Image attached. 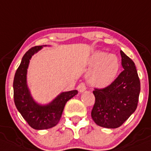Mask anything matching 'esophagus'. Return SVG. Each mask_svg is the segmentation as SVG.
Wrapping results in <instances>:
<instances>
[{
  "label": "esophagus",
  "mask_w": 151,
  "mask_h": 151,
  "mask_svg": "<svg viewBox=\"0 0 151 151\" xmlns=\"http://www.w3.org/2000/svg\"><path fill=\"white\" fill-rule=\"evenodd\" d=\"M77 90H78L79 93H82V92L85 91L86 90L85 84H84V83H81V84H79L78 85V87H77Z\"/></svg>",
  "instance_id": "34e87169"
}]
</instances>
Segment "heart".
Returning <instances> with one entry per match:
<instances>
[{
  "instance_id": "1",
  "label": "heart",
  "mask_w": 151,
  "mask_h": 151,
  "mask_svg": "<svg viewBox=\"0 0 151 151\" xmlns=\"http://www.w3.org/2000/svg\"><path fill=\"white\" fill-rule=\"evenodd\" d=\"M92 68L87 74V81L92 87L104 89L116 80L120 69V61L115 54L96 51L90 58Z\"/></svg>"
}]
</instances>
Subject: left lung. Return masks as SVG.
Masks as SVG:
<instances>
[{
  "label": "left lung",
  "mask_w": 151,
  "mask_h": 151,
  "mask_svg": "<svg viewBox=\"0 0 151 151\" xmlns=\"http://www.w3.org/2000/svg\"><path fill=\"white\" fill-rule=\"evenodd\" d=\"M123 70L114 82L104 89H95L91 116L96 124L106 128L120 127L137 107L140 81L134 62L121 50Z\"/></svg>",
  "instance_id": "left-lung-1"
}]
</instances>
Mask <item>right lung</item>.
<instances>
[{"instance_id": "add662e5", "label": "right lung", "mask_w": 151, "mask_h": 151, "mask_svg": "<svg viewBox=\"0 0 151 151\" xmlns=\"http://www.w3.org/2000/svg\"><path fill=\"white\" fill-rule=\"evenodd\" d=\"M44 47L47 45L34 47L24 54L13 81L15 106L29 125L35 130H45L56 125L67 101L78 93L76 90L63 92L47 104H38L34 100L27 85V69L32 56Z\"/></svg>"}]
</instances>
